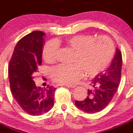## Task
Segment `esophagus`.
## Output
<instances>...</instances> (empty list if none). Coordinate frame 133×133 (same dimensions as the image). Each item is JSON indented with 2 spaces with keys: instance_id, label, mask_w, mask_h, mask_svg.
I'll list each match as a JSON object with an SVG mask.
<instances>
[{
  "instance_id": "1",
  "label": "esophagus",
  "mask_w": 133,
  "mask_h": 133,
  "mask_svg": "<svg viewBox=\"0 0 133 133\" xmlns=\"http://www.w3.org/2000/svg\"><path fill=\"white\" fill-rule=\"evenodd\" d=\"M59 86H66V87L68 88H74L76 87L75 85H68V84H60Z\"/></svg>"
}]
</instances>
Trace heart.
Masks as SVG:
<instances>
[{
	"label": "heart",
	"mask_w": 133,
	"mask_h": 133,
	"mask_svg": "<svg viewBox=\"0 0 133 133\" xmlns=\"http://www.w3.org/2000/svg\"><path fill=\"white\" fill-rule=\"evenodd\" d=\"M74 51L71 65L60 64L51 70L55 82L62 84H73L84 73L88 78H94L110 65L115 52L114 42L107 36L95 38L91 34H78L63 41H49L42 51L45 61L54 62L57 59L59 45Z\"/></svg>",
	"instance_id": "heart-1"
}]
</instances>
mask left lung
<instances>
[{"label": "left lung", "instance_id": "8db88e82", "mask_svg": "<svg viewBox=\"0 0 133 133\" xmlns=\"http://www.w3.org/2000/svg\"><path fill=\"white\" fill-rule=\"evenodd\" d=\"M122 66V52L117 49L110 67L105 73H101L91 81L86 99L83 101H76V106L87 113H95L105 109L118 90Z\"/></svg>", "mask_w": 133, "mask_h": 133}]
</instances>
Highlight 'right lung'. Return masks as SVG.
Listing matches in <instances>:
<instances>
[{
  "mask_svg": "<svg viewBox=\"0 0 133 133\" xmlns=\"http://www.w3.org/2000/svg\"><path fill=\"white\" fill-rule=\"evenodd\" d=\"M44 33L34 31L17 42L8 65L11 93L17 103L30 115L39 116L48 112L54 105L56 88L47 85L37 87L34 73L42 65Z\"/></svg>",
  "mask_w": 133,
  "mask_h": 133,
  "instance_id": "1",
  "label": "right lung"
}]
</instances>
